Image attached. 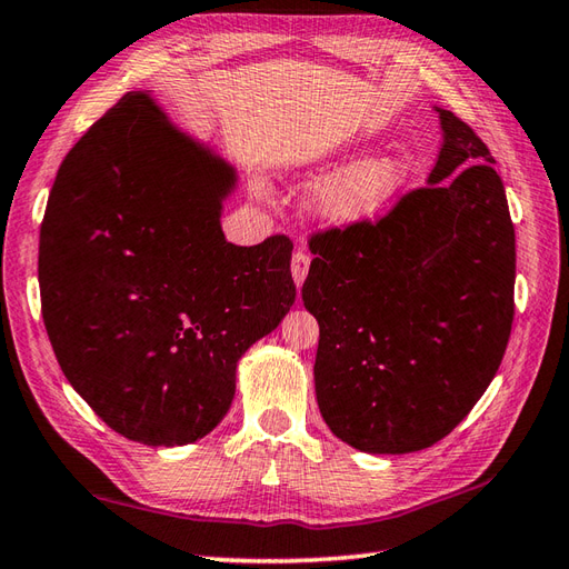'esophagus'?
<instances>
[{
	"instance_id": "34e87169",
	"label": "esophagus",
	"mask_w": 569,
	"mask_h": 569,
	"mask_svg": "<svg viewBox=\"0 0 569 569\" xmlns=\"http://www.w3.org/2000/svg\"><path fill=\"white\" fill-rule=\"evenodd\" d=\"M309 262H311V256H309V253L297 251V253L292 256V277H295L297 287H301V284H303V280H307V274H309Z\"/></svg>"
}]
</instances>
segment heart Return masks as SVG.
I'll return each instance as SVG.
<instances>
[{
  "label": "heart",
  "instance_id": "b5f03b06",
  "mask_svg": "<svg viewBox=\"0 0 569 569\" xmlns=\"http://www.w3.org/2000/svg\"><path fill=\"white\" fill-rule=\"evenodd\" d=\"M408 178V163L400 157H373L323 180L313 192V207L328 224L352 227L377 217Z\"/></svg>",
  "mask_w": 569,
  "mask_h": 569
}]
</instances>
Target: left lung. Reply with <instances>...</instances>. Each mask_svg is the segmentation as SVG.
<instances>
[{
	"mask_svg": "<svg viewBox=\"0 0 569 569\" xmlns=\"http://www.w3.org/2000/svg\"><path fill=\"white\" fill-rule=\"evenodd\" d=\"M429 186L352 227L316 229L301 299L318 321V408L369 453L437 445L488 389L515 321L505 183L476 130L439 110Z\"/></svg>",
	"mask_w": 569,
	"mask_h": 569,
	"instance_id": "left-lung-1",
	"label": "left lung"
}]
</instances>
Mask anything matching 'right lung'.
<instances>
[{"instance_id": "1", "label": "right lung", "mask_w": 569, "mask_h": 569, "mask_svg": "<svg viewBox=\"0 0 569 569\" xmlns=\"http://www.w3.org/2000/svg\"><path fill=\"white\" fill-rule=\"evenodd\" d=\"M233 171L132 91L67 151L40 224V311L67 381L118 435L178 447L224 418L237 362L295 303L292 239L233 246Z\"/></svg>"}]
</instances>
